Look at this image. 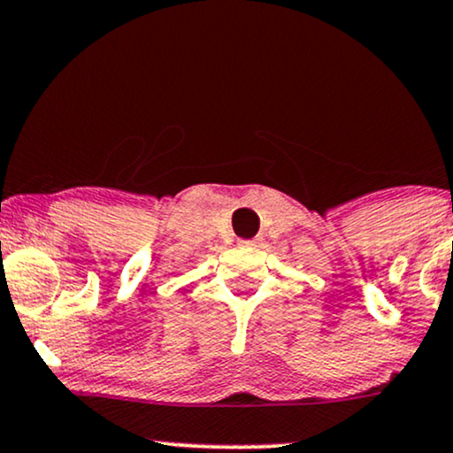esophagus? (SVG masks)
Instances as JSON below:
<instances>
[{
    "instance_id": "esophagus-1",
    "label": "esophagus",
    "mask_w": 453,
    "mask_h": 453,
    "mask_svg": "<svg viewBox=\"0 0 453 453\" xmlns=\"http://www.w3.org/2000/svg\"><path fill=\"white\" fill-rule=\"evenodd\" d=\"M242 244H249V247H257L259 241H257V238H253V241H242Z\"/></svg>"
}]
</instances>
